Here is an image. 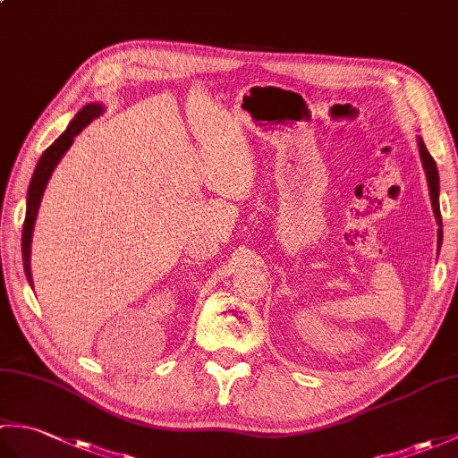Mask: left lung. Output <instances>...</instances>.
I'll return each mask as SVG.
<instances>
[{
  "mask_svg": "<svg viewBox=\"0 0 458 458\" xmlns=\"http://www.w3.org/2000/svg\"><path fill=\"white\" fill-rule=\"evenodd\" d=\"M420 153H421V161H423L425 174H427V182H429V194H431V204H433L435 216H437V222H439V226H441V208H439V171H437L435 159L431 157V153L427 151L423 140H420ZM441 238H443V232H441V228H439V244H441Z\"/></svg>",
  "mask_w": 458,
  "mask_h": 458,
  "instance_id": "8db88e82",
  "label": "left lung"
}]
</instances>
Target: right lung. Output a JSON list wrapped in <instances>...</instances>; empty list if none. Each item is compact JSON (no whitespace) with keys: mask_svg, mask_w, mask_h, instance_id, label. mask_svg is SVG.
I'll return each instance as SVG.
<instances>
[{"mask_svg":"<svg viewBox=\"0 0 458 458\" xmlns=\"http://www.w3.org/2000/svg\"><path fill=\"white\" fill-rule=\"evenodd\" d=\"M102 114V106L100 104H89L74 115V120L68 123V128L61 138H56V141L47 148L45 153L38 159L31 184H29V192H27V214H25V222H23V238H21V246H23V266H25V276L29 279V284L33 285L31 279V264H29V258H31V236H33V228H35V218L38 212V204H41L43 192L48 179L56 167V163L63 159V155L71 148L74 141V135H79L82 128H86L94 118H98Z\"/></svg>","mask_w":458,"mask_h":458,"instance_id":"obj_1","label":"right lung"}]
</instances>
